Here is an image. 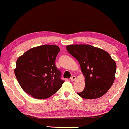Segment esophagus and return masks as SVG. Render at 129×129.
Instances as JSON below:
<instances>
[{
	"instance_id": "obj_1",
	"label": "esophagus",
	"mask_w": 129,
	"mask_h": 129,
	"mask_svg": "<svg viewBox=\"0 0 129 129\" xmlns=\"http://www.w3.org/2000/svg\"><path fill=\"white\" fill-rule=\"evenodd\" d=\"M70 79H71V80H72V81H75V80H76V77L75 76H72V77H71Z\"/></svg>"
}]
</instances>
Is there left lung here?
Returning a JSON list of instances; mask_svg holds the SVG:
<instances>
[{"label":"left lung","instance_id":"obj_1","mask_svg":"<svg viewBox=\"0 0 129 129\" xmlns=\"http://www.w3.org/2000/svg\"><path fill=\"white\" fill-rule=\"evenodd\" d=\"M77 59L85 77V87L77 94L84 99H96L105 94L115 81L116 63L107 52L90 45L66 46Z\"/></svg>","mask_w":129,"mask_h":129}]
</instances>
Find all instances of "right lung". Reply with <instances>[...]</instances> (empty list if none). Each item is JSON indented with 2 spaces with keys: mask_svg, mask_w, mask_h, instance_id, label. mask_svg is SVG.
Instances as JSON below:
<instances>
[{
  "mask_svg": "<svg viewBox=\"0 0 129 129\" xmlns=\"http://www.w3.org/2000/svg\"><path fill=\"white\" fill-rule=\"evenodd\" d=\"M59 46L44 45L31 48L17 60L14 73L26 93L37 99L48 98L60 89L64 81L55 66Z\"/></svg>",
  "mask_w": 129,
  "mask_h": 129,
  "instance_id": "1",
  "label": "right lung"
}]
</instances>
